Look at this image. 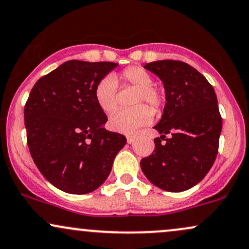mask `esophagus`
<instances>
[{"label":"esophagus","instance_id":"1","mask_svg":"<svg viewBox=\"0 0 249 249\" xmlns=\"http://www.w3.org/2000/svg\"><path fill=\"white\" fill-rule=\"evenodd\" d=\"M126 139H127V142H128V144H132V142H134V137H133V136H128Z\"/></svg>","mask_w":249,"mask_h":249}]
</instances>
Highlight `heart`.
<instances>
[{
	"label": "heart",
	"mask_w": 249,
	"mask_h": 249,
	"mask_svg": "<svg viewBox=\"0 0 249 249\" xmlns=\"http://www.w3.org/2000/svg\"><path fill=\"white\" fill-rule=\"evenodd\" d=\"M118 79L123 84L137 89L133 103L139 105L116 111L110 117L108 125L116 132L131 134L150 123L153 117L152 110L142 103H148L154 111H159L164 98L160 91L153 87V77L148 71L141 67H128L122 71L119 77L107 75L97 83L95 99L97 105L105 113H111L117 107L118 85L116 81Z\"/></svg>",
	"instance_id": "1"
}]
</instances>
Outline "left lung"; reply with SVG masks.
I'll use <instances>...</instances> for the list:
<instances>
[{
    "instance_id": "obj_1",
    "label": "left lung",
    "mask_w": 249,
    "mask_h": 249,
    "mask_svg": "<svg viewBox=\"0 0 249 249\" xmlns=\"http://www.w3.org/2000/svg\"><path fill=\"white\" fill-rule=\"evenodd\" d=\"M144 68L160 78L165 89L161 119L154 126V152L141 160L154 186L182 192L196 186L213 166L222 119L212 85L199 71L180 61H157ZM169 138H166V134Z\"/></svg>"
}]
</instances>
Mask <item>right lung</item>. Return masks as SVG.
Segmentation results:
<instances>
[{
    "label": "right lung",
    "instance_id": "obj_1",
    "mask_svg": "<svg viewBox=\"0 0 249 249\" xmlns=\"http://www.w3.org/2000/svg\"><path fill=\"white\" fill-rule=\"evenodd\" d=\"M117 65L72 59L31 89L24 107L28 146L39 172L63 192L97 190L126 144L123 134L105 130L107 117L95 99L97 83Z\"/></svg>",
    "mask_w": 249,
    "mask_h": 249
}]
</instances>
